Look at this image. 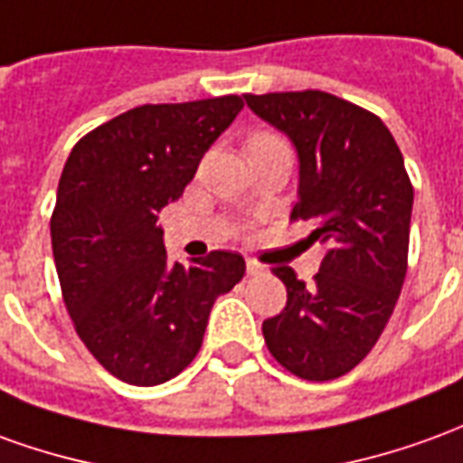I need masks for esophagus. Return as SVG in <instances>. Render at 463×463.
I'll return each mask as SVG.
<instances>
[{
  "label": "esophagus",
  "instance_id": "esophagus-1",
  "mask_svg": "<svg viewBox=\"0 0 463 463\" xmlns=\"http://www.w3.org/2000/svg\"><path fill=\"white\" fill-rule=\"evenodd\" d=\"M245 268H248V276H260V273L265 270V265L253 260V258H248V260H245Z\"/></svg>",
  "mask_w": 463,
  "mask_h": 463
}]
</instances>
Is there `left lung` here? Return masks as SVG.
Wrapping results in <instances>:
<instances>
[{
	"mask_svg": "<svg viewBox=\"0 0 463 463\" xmlns=\"http://www.w3.org/2000/svg\"><path fill=\"white\" fill-rule=\"evenodd\" d=\"M258 118L286 132L298 153V203L326 255L313 286L273 268L286 308L263 321L268 351L293 376L331 381L376 345L409 265L413 187L403 155L373 112L321 90L245 95Z\"/></svg>",
	"mask_w": 463,
	"mask_h": 463,
	"instance_id": "8db88e82",
	"label": "left lung"
}]
</instances>
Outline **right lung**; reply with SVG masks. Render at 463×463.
<instances>
[{"label":"right lung","mask_w":463,"mask_h":463,"mask_svg":"<svg viewBox=\"0 0 463 463\" xmlns=\"http://www.w3.org/2000/svg\"><path fill=\"white\" fill-rule=\"evenodd\" d=\"M241 109L238 95L142 105L87 132L64 163L50 222L64 306L125 383L157 386L190 366L215 298L245 276L232 250L170 263L157 225Z\"/></svg>","instance_id":"obj_1"}]
</instances>
